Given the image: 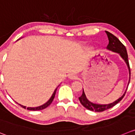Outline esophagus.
<instances>
[{
  "label": "esophagus",
  "mask_w": 135,
  "mask_h": 135,
  "mask_svg": "<svg viewBox=\"0 0 135 135\" xmlns=\"http://www.w3.org/2000/svg\"><path fill=\"white\" fill-rule=\"evenodd\" d=\"M69 78L71 80H74V79H76L77 76L76 74H74V73H71V74H69Z\"/></svg>",
  "instance_id": "1"
}]
</instances>
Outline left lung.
<instances>
[{
  "label": "left lung",
  "instance_id": "obj_1",
  "mask_svg": "<svg viewBox=\"0 0 135 135\" xmlns=\"http://www.w3.org/2000/svg\"><path fill=\"white\" fill-rule=\"evenodd\" d=\"M105 32H106L108 40H109V44H108V47H107V49H108V50L115 52V53H119V55L121 56V58L124 60L125 63L127 65V67L129 72V82H128V86H129L131 78V70L130 66H129V60H128V55L127 52L126 47H125V45L119 41V40L117 37H115L114 35H113L112 33H111L110 32H109V31H105ZM127 90H125V93H124L123 95L121 98L117 99V100L113 102V103H110V104H98L91 102L90 101H89L88 99H87L83 89L82 95H81L80 97H79V100L81 104H82L84 108H86V109H88V110L94 111V112H104V111L109 109V108H112V107H113L114 105H115L117 104H118L120 101L123 98V97L125 96V93H126Z\"/></svg>",
  "mask_w": 135,
  "mask_h": 135
}]
</instances>
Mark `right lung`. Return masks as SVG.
Returning a JSON list of instances; mask_svg holds the SVG:
<instances>
[{"label":"right lung","mask_w":135,"mask_h":135,"mask_svg":"<svg viewBox=\"0 0 135 135\" xmlns=\"http://www.w3.org/2000/svg\"><path fill=\"white\" fill-rule=\"evenodd\" d=\"M19 40H20V39H19ZM57 90V88L55 89V90L54 92H53V94H52V95H51V97L50 98V99H49V100H48L47 102L45 103V104H43V105H40V106L36 107V108H27V109H28V110H31V111H38V110H41V109H45V108H46L47 107L49 106V105H50L51 104L52 102H53V99H54V98H55V95ZM19 105H20L21 107H22L23 108H25V109L26 108V106H23V105H21V104H19Z\"/></svg>","instance_id":"right-lung-1"}]
</instances>
